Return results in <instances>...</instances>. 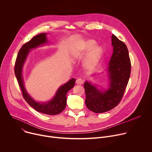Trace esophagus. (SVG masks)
<instances>
[{
  "instance_id": "obj_1",
  "label": "esophagus",
  "mask_w": 152,
  "mask_h": 152,
  "mask_svg": "<svg viewBox=\"0 0 152 152\" xmlns=\"http://www.w3.org/2000/svg\"><path fill=\"white\" fill-rule=\"evenodd\" d=\"M83 82H84V80H83L82 79H81V78L77 79L76 80V83L77 85H82V84L83 83Z\"/></svg>"
}]
</instances>
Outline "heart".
<instances>
[{"label": "heart", "mask_w": 152, "mask_h": 152, "mask_svg": "<svg viewBox=\"0 0 152 152\" xmlns=\"http://www.w3.org/2000/svg\"><path fill=\"white\" fill-rule=\"evenodd\" d=\"M96 45V42L94 40L87 39L83 42L81 48L73 51V56L75 58H81L92 49L86 56L84 62V66L87 69H94L103 56V50L102 48L99 46H95Z\"/></svg>", "instance_id": "b5f03b06"}]
</instances>
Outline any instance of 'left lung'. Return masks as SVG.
I'll return each mask as SVG.
<instances>
[{
    "label": "left lung",
    "instance_id": "obj_1",
    "mask_svg": "<svg viewBox=\"0 0 152 152\" xmlns=\"http://www.w3.org/2000/svg\"><path fill=\"white\" fill-rule=\"evenodd\" d=\"M111 38L113 53L107 67L109 88L100 91L87 81L83 85L86 106L95 113L107 112L118 104L131 75V63L126 45L114 34Z\"/></svg>",
    "mask_w": 152,
    "mask_h": 152
}]
</instances>
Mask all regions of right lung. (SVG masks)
Listing matches in <instances>:
<instances>
[{
  "instance_id": "obj_1",
  "label": "right lung",
  "mask_w": 152,
  "mask_h": 152,
  "mask_svg": "<svg viewBox=\"0 0 152 152\" xmlns=\"http://www.w3.org/2000/svg\"><path fill=\"white\" fill-rule=\"evenodd\" d=\"M48 42L46 33H41L34 37L30 41L25 43L20 49L15 63L14 72L21 88L22 95L26 102L37 111L48 114L56 115L61 113L66 106L67 93L73 88L76 79L73 78L68 82L61 86L58 90L55 97L49 102L40 103L35 101L27 93L23 84L22 77V69L23 64L31 49L44 45Z\"/></svg>"
}]
</instances>
